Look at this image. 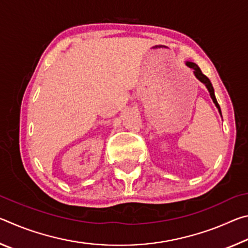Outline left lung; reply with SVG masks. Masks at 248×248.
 <instances>
[{
	"label": "left lung",
	"mask_w": 248,
	"mask_h": 248,
	"mask_svg": "<svg viewBox=\"0 0 248 248\" xmlns=\"http://www.w3.org/2000/svg\"><path fill=\"white\" fill-rule=\"evenodd\" d=\"M186 65H187V66H189L190 69L194 70V74H195V77H196L197 78H198L201 83H203V84H204L205 87H207L208 91H209L210 96H211V98H212V100H213V103L216 104L217 108L219 109V112L221 114V108H220V106H219V104H217V98H216V95H215V90H213V86H212L211 82H210V79H209L207 77H205V75H204L202 72H201V70H200L199 66L197 65L196 63H194V62H189V61H187V62H186Z\"/></svg>",
	"instance_id": "8db88e82"
}]
</instances>
